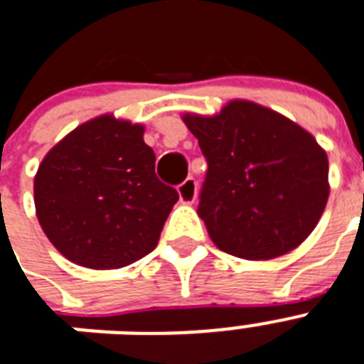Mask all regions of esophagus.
Listing matches in <instances>:
<instances>
[{"label":"esophagus","mask_w":364,"mask_h":364,"mask_svg":"<svg viewBox=\"0 0 364 364\" xmlns=\"http://www.w3.org/2000/svg\"><path fill=\"white\" fill-rule=\"evenodd\" d=\"M178 196L182 203H193L197 197V182L196 178H186L182 184L178 186Z\"/></svg>","instance_id":"obj_1"}]
</instances>
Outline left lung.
I'll list each match as a JSON object with an SVG mask.
<instances>
[{
	"instance_id": "obj_1",
	"label": "left lung",
	"mask_w": 364,
	"mask_h": 364,
	"mask_svg": "<svg viewBox=\"0 0 364 364\" xmlns=\"http://www.w3.org/2000/svg\"><path fill=\"white\" fill-rule=\"evenodd\" d=\"M207 159L197 214L213 243L245 260L296 249L328 201V159L306 129L249 100L186 114Z\"/></svg>"
}]
</instances>
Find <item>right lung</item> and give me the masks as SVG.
Instances as JSON below:
<instances>
[{
    "instance_id": "add662e5",
    "label": "right lung",
    "mask_w": 364,
    "mask_h": 364,
    "mask_svg": "<svg viewBox=\"0 0 364 364\" xmlns=\"http://www.w3.org/2000/svg\"><path fill=\"white\" fill-rule=\"evenodd\" d=\"M178 191L156 174L144 127L100 115L64 136L33 180L36 214L68 260L117 269L156 249Z\"/></svg>"
}]
</instances>
